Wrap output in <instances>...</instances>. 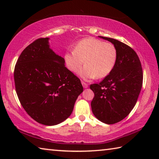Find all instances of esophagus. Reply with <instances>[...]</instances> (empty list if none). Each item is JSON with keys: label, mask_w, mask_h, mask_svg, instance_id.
Segmentation results:
<instances>
[{"label": "esophagus", "mask_w": 159, "mask_h": 159, "mask_svg": "<svg viewBox=\"0 0 159 159\" xmlns=\"http://www.w3.org/2000/svg\"><path fill=\"white\" fill-rule=\"evenodd\" d=\"M82 85H83V88H87L88 87V83H85L84 81H82Z\"/></svg>", "instance_id": "34e87169"}]
</instances>
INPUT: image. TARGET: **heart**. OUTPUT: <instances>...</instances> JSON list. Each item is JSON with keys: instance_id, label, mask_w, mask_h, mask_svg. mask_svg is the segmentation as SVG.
<instances>
[{"instance_id": "heart-1", "label": "heart", "mask_w": 159, "mask_h": 159, "mask_svg": "<svg viewBox=\"0 0 159 159\" xmlns=\"http://www.w3.org/2000/svg\"><path fill=\"white\" fill-rule=\"evenodd\" d=\"M117 58V50L111 43L87 38L79 41L74 50L64 55V61L67 69L72 72L80 70V76L88 80L107 76L112 71Z\"/></svg>"}]
</instances>
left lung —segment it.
<instances>
[{"label": "left lung", "instance_id": "8db88e82", "mask_svg": "<svg viewBox=\"0 0 159 159\" xmlns=\"http://www.w3.org/2000/svg\"><path fill=\"white\" fill-rule=\"evenodd\" d=\"M100 38L115 45L117 58L109 74L99 83L90 85L95 94L91 108L100 121L114 124L127 116L135 105L142 86L143 73L140 60L133 48L111 38Z\"/></svg>", "mask_w": 159, "mask_h": 159}]
</instances>
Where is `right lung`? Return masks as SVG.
I'll return each mask as SVG.
<instances>
[{
    "instance_id": "add662e5",
    "label": "right lung",
    "mask_w": 159,
    "mask_h": 159,
    "mask_svg": "<svg viewBox=\"0 0 159 159\" xmlns=\"http://www.w3.org/2000/svg\"><path fill=\"white\" fill-rule=\"evenodd\" d=\"M40 38L22 51L15 64V90L21 106L38 123L54 125L63 122L83 92L80 79L66 68L64 59Z\"/></svg>"
}]
</instances>
